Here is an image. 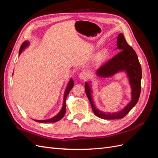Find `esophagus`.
Listing matches in <instances>:
<instances>
[{"label": "esophagus", "mask_w": 158, "mask_h": 158, "mask_svg": "<svg viewBox=\"0 0 158 158\" xmlns=\"http://www.w3.org/2000/svg\"><path fill=\"white\" fill-rule=\"evenodd\" d=\"M88 73H86V72H85V71L81 72L79 74V78L81 80H85L88 78Z\"/></svg>", "instance_id": "1"}]
</instances>
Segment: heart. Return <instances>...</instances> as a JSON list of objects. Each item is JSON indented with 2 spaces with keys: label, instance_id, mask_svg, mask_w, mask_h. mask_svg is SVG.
Here are the masks:
<instances>
[{
  "label": "heart",
  "instance_id": "heart-1",
  "mask_svg": "<svg viewBox=\"0 0 158 158\" xmlns=\"http://www.w3.org/2000/svg\"><path fill=\"white\" fill-rule=\"evenodd\" d=\"M107 51L106 49H103L102 51H100L97 56V59L99 61L103 60L107 56Z\"/></svg>",
  "mask_w": 158,
  "mask_h": 158
}]
</instances>
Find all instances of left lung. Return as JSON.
I'll return each mask as SVG.
<instances>
[{"label":"left lung","mask_w":158,"mask_h":158,"mask_svg":"<svg viewBox=\"0 0 158 158\" xmlns=\"http://www.w3.org/2000/svg\"><path fill=\"white\" fill-rule=\"evenodd\" d=\"M117 49L121 51L114 57L102 65L96 71L99 78H109L118 72H125L131 88V100L127 106L115 113H106L95 107L92 97V89L89 83H85V91L90 102L93 112L95 115L103 119H118L126 116L135 106L139 99L141 91L142 69L137 55L129 45L123 33H119L117 41Z\"/></svg>","instance_id":"obj_1"}]
</instances>
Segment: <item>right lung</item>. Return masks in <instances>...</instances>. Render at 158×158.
<instances>
[{
  "mask_svg": "<svg viewBox=\"0 0 158 158\" xmlns=\"http://www.w3.org/2000/svg\"><path fill=\"white\" fill-rule=\"evenodd\" d=\"M29 45H30V43L28 42L27 41H26L23 42L22 45V46H21V47H20V51H19V55H20L21 54V52L23 50H24L27 47H28ZM74 84V81L73 80V79L71 78L69 80V82L67 85H66V89L64 91L63 107H62V109L60 111V112L58 114H57L56 115H55V117H52L51 118L46 119V120H35V119H34V121H36V122H39V123H55V122H57V121H59V120H60V119L63 118L65 114V112H66V98H67V96H68V94L70 92V91L72 89V88H73Z\"/></svg>",
  "mask_w": 158,
  "mask_h": 158,
  "instance_id": "right-lung-1",
  "label": "right lung"
}]
</instances>
